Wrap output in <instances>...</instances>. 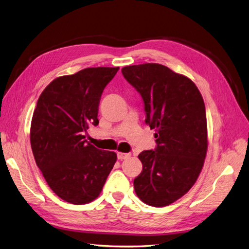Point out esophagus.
<instances>
[{"label":"esophagus","instance_id":"obj_1","mask_svg":"<svg viewBox=\"0 0 249 249\" xmlns=\"http://www.w3.org/2000/svg\"><path fill=\"white\" fill-rule=\"evenodd\" d=\"M130 157V154H125V153H118L117 154V158H118V160H124V159H126V158H129Z\"/></svg>","mask_w":249,"mask_h":249}]
</instances>
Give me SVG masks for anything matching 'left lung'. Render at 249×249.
I'll list each match as a JSON object with an SVG mask.
<instances>
[{"instance_id": "left-lung-1", "label": "left lung", "mask_w": 249, "mask_h": 249, "mask_svg": "<svg viewBox=\"0 0 249 249\" xmlns=\"http://www.w3.org/2000/svg\"><path fill=\"white\" fill-rule=\"evenodd\" d=\"M122 72L141 95L145 124L156 132L155 149L138 155L142 171L134 179L135 192L149 206H168L201 171L208 147L205 103L190 79L164 65H131Z\"/></svg>"}]
</instances>
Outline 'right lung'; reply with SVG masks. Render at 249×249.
<instances>
[{
  "label": "right lung",
  "instance_id": "obj_1",
  "mask_svg": "<svg viewBox=\"0 0 249 249\" xmlns=\"http://www.w3.org/2000/svg\"><path fill=\"white\" fill-rule=\"evenodd\" d=\"M119 67H90L52 81L37 101L30 140L36 165L60 198L84 205L99 196L116 162L114 152L87 142L99 124L101 96Z\"/></svg>",
  "mask_w": 249,
  "mask_h": 249
}]
</instances>
